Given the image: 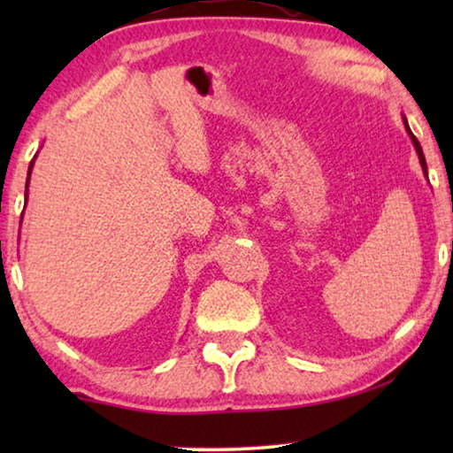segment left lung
Listing matches in <instances>:
<instances>
[{
  "label": "left lung",
  "instance_id": "8db88e82",
  "mask_svg": "<svg viewBox=\"0 0 453 453\" xmlns=\"http://www.w3.org/2000/svg\"><path fill=\"white\" fill-rule=\"evenodd\" d=\"M404 123H406V119H404ZM406 127H408V123H406ZM408 132H411V127H408ZM411 135H412V132H411ZM412 142H414V148H417V152H418V160H420V165H423V169H425V173H426V163H425V157H423V148H420L418 140L414 138V135H412Z\"/></svg>",
  "mask_w": 453,
  "mask_h": 453
}]
</instances>
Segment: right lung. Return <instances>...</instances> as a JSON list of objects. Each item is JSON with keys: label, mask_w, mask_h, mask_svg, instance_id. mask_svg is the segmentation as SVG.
I'll use <instances>...</instances> for the list:
<instances>
[{"label": "right lung", "mask_w": 453, "mask_h": 453, "mask_svg": "<svg viewBox=\"0 0 453 453\" xmlns=\"http://www.w3.org/2000/svg\"><path fill=\"white\" fill-rule=\"evenodd\" d=\"M30 169H33V163H30ZM28 175H30V171H28ZM27 188H28V181H27Z\"/></svg>", "instance_id": "right-lung-1"}]
</instances>
